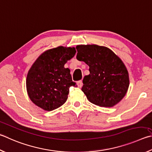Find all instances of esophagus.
I'll return each mask as SVG.
<instances>
[{"label":"esophagus","mask_w":152,"mask_h":152,"mask_svg":"<svg viewBox=\"0 0 152 152\" xmlns=\"http://www.w3.org/2000/svg\"><path fill=\"white\" fill-rule=\"evenodd\" d=\"M77 85L79 88H82V86H83V82H82V80H79L77 82Z\"/></svg>","instance_id":"obj_1"}]
</instances>
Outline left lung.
<instances>
[{
    "mask_svg": "<svg viewBox=\"0 0 152 152\" xmlns=\"http://www.w3.org/2000/svg\"><path fill=\"white\" fill-rule=\"evenodd\" d=\"M76 58L89 66L82 90L91 103L112 107L126 95L129 87L128 70L111 50L95 45H78Z\"/></svg>",
    "mask_w": 152,
    "mask_h": 152,
    "instance_id": "obj_1",
    "label": "left lung"
}]
</instances>
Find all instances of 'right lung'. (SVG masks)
Returning <instances> with one entry per match:
<instances>
[{
    "label": "right lung",
    "instance_id": "add662e5",
    "mask_svg": "<svg viewBox=\"0 0 152 152\" xmlns=\"http://www.w3.org/2000/svg\"><path fill=\"white\" fill-rule=\"evenodd\" d=\"M74 48L50 49L38 58L28 71L26 88L30 100L38 107L52 111L67 100L70 86H75L64 64L76 54Z\"/></svg>",
    "mask_w": 152,
    "mask_h": 152
}]
</instances>
